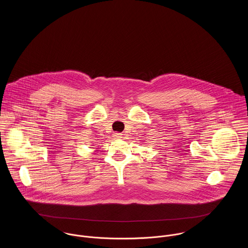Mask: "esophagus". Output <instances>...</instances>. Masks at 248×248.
Returning <instances> with one entry per match:
<instances>
[{
    "label": "esophagus",
    "instance_id": "1",
    "mask_svg": "<svg viewBox=\"0 0 248 248\" xmlns=\"http://www.w3.org/2000/svg\"><path fill=\"white\" fill-rule=\"evenodd\" d=\"M113 137H114L115 139H120V138H122V134L114 133L113 134Z\"/></svg>",
    "mask_w": 248,
    "mask_h": 248
}]
</instances>
